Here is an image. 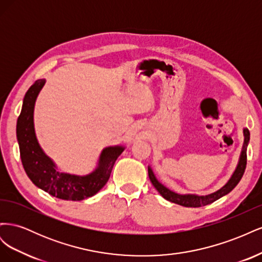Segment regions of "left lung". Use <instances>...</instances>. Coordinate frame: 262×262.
<instances>
[{"mask_svg": "<svg viewBox=\"0 0 262 262\" xmlns=\"http://www.w3.org/2000/svg\"><path fill=\"white\" fill-rule=\"evenodd\" d=\"M244 144L243 148L239 156V161L238 164H237V167L235 171L233 172L232 177L229 178V180L226 182V184L219 189L217 191L207 194V195H196V194H179L171 191L168 188H166L164 185H162L160 181H158L154 175V172L150 168V166H148V177L150 182H152L155 189L158 192L161 193L163 198H165L166 200H168L172 203H176L179 205H182V207L186 208H200L204 207V205H208L213 203L214 201L219 200L220 198L226 195L229 193L232 190L238 185V182L241 181L245 169H246V164H247V146L249 143V139H250V133L248 129H244Z\"/></svg>", "mask_w": 262, "mask_h": 262, "instance_id": "8db88e82", "label": "left lung"}]
</instances>
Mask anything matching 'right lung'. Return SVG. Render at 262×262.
Returning a JSON list of instances; mask_svg holds the SVG:
<instances>
[{
	"label": "right lung",
	"mask_w": 262,
	"mask_h": 262,
	"mask_svg": "<svg viewBox=\"0 0 262 262\" xmlns=\"http://www.w3.org/2000/svg\"><path fill=\"white\" fill-rule=\"evenodd\" d=\"M45 83L46 80H37L29 87L23 100L16 125L21 163L27 176L38 188L62 200L81 201L96 194L107 184L117 158L124 147L120 145L105 147L100 153L97 167L89 175L60 172L39 145L35 132V102Z\"/></svg>",
	"instance_id": "obj_1"
}]
</instances>
